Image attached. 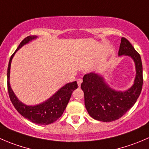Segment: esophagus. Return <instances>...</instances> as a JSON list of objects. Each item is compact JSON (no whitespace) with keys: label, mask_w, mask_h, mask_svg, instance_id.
<instances>
[{"label":"esophagus","mask_w":149,"mask_h":149,"mask_svg":"<svg viewBox=\"0 0 149 149\" xmlns=\"http://www.w3.org/2000/svg\"><path fill=\"white\" fill-rule=\"evenodd\" d=\"M82 83V80L81 79H77V84H78V86H81V84Z\"/></svg>","instance_id":"esophagus-1"}]
</instances>
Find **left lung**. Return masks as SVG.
Masks as SVG:
<instances>
[{
	"label": "left lung",
	"mask_w": 149,
	"mask_h": 149,
	"mask_svg": "<svg viewBox=\"0 0 149 149\" xmlns=\"http://www.w3.org/2000/svg\"><path fill=\"white\" fill-rule=\"evenodd\" d=\"M128 56L133 60L136 70L134 84L126 91L110 87L103 76L98 73L84 75L81 88L84 94V104L91 117L110 122L117 120L134 105L143 86V66L140 54L127 38L122 37L119 56Z\"/></svg>",
	"instance_id": "1"
}]
</instances>
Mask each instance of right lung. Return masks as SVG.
<instances>
[{
  "label": "right lung",
  "mask_w": 149,
  "mask_h": 149,
  "mask_svg": "<svg viewBox=\"0 0 149 149\" xmlns=\"http://www.w3.org/2000/svg\"><path fill=\"white\" fill-rule=\"evenodd\" d=\"M37 38L36 36H29L26 37L17 47V50L11 55L9 60L7 70V85L10 100L14 108L19 113L28 119L30 122L37 125H49L57 121L63 115L65 109L66 108L70 98L73 91L78 88L76 81L66 84L65 86L60 88L56 93H54L51 97L44 102L35 105H27L19 100L10 85V68L11 63L15 53L25 44L30 41Z\"/></svg>",
  "instance_id": "right-lung-1"
}]
</instances>
